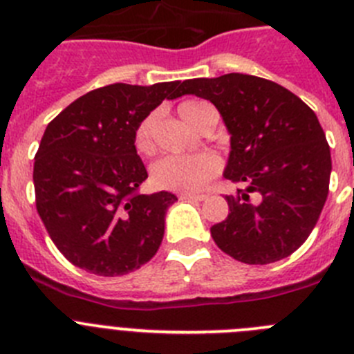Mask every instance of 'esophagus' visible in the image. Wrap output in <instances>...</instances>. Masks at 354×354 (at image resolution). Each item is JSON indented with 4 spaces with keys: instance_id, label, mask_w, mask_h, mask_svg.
Listing matches in <instances>:
<instances>
[{
    "instance_id": "1",
    "label": "esophagus",
    "mask_w": 354,
    "mask_h": 354,
    "mask_svg": "<svg viewBox=\"0 0 354 354\" xmlns=\"http://www.w3.org/2000/svg\"><path fill=\"white\" fill-rule=\"evenodd\" d=\"M180 199L185 201H205L206 194H180Z\"/></svg>"
}]
</instances>
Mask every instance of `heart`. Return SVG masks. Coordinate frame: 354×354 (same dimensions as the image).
<instances>
[{"instance_id": "obj_1", "label": "heart", "mask_w": 354, "mask_h": 354, "mask_svg": "<svg viewBox=\"0 0 354 354\" xmlns=\"http://www.w3.org/2000/svg\"><path fill=\"white\" fill-rule=\"evenodd\" d=\"M208 104L201 100H185L178 106V114L185 123L197 129L201 109ZM155 118L146 116L133 132V148L142 157L155 151L153 142ZM221 160L213 153L197 155H167L155 162L149 169L151 185L158 190L169 192H199L221 173Z\"/></svg>"}]
</instances>
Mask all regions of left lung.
I'll list each match as a JSON object with an SVG mask.
<instances>
[{
    "instance_id": "8db88e82",
    "label": "left lung",
    "mask_w": 354,
    "mask_h": 354,
    "mask_svg": "<svg viewBox=\"0 0 354 354\" xmlns=\"http://www.w3.org/2000/svg\"><path fill=\"white\" fill-rule=\"evenodd\" d=\"M178 93L206 98L231 133L224 176L245 183L225 196L229 215L213 225L222 252L247 264L291 256L319 221L332 157L314 111L284 86L245 74L178 82Z\"/></svg>"
}]
</instances>
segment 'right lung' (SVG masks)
<instances>
[{
  "label": "right lung",
  "instance_id": "obj_1",
  "mask_svg": "<svg viewBox=\"0 0 354 354\" xmlns=\"http://www.w3.org/2000/svg\"><path fill=\"white\" fill-rule=\"evenodd\" d=\"M178 81L116 82L74 100L47 125L35 155L37 212L72 264L100 277L141 268L157 254L171 192H139L148 178L133 148L136 127Z\"/></svg>",
  "mask_w": 354,
  "mask_h": 354
}]
</instances>
